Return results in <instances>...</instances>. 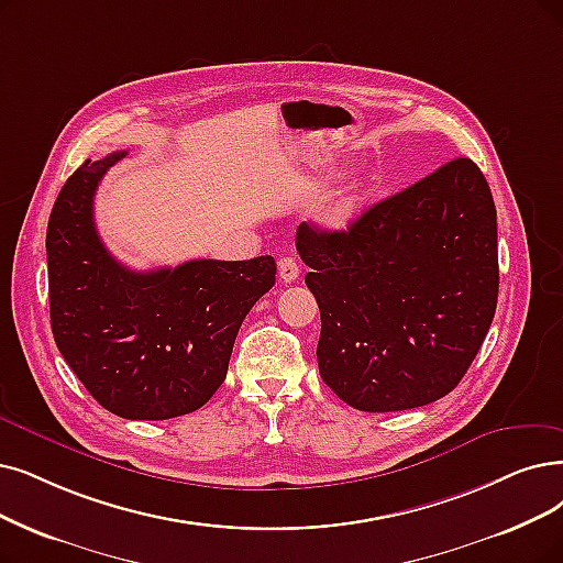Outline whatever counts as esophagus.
I'll return each instance as SVG.
<instances>
[{
  "mask_svg": "<svg viewBox=\"0 0 563 563\" xmlns=\"http://www.w3.org/2000/svg\"><path fill=\"white\" fill-rule=\"evenodd\" d=\"M277 267H279L282 282H286V284L288 282H296L300 277V265H298V261L294 256H282Z\"/></svg>",
  "mask_w": 563,
  "mask_h": 563,
  "instance_id": "1",
  "label": "esophagus"
}]
</instances>
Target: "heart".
<instances>
[{"label":"heart","mask_w":563,"mask_h":563,"mask_svg":"<svg viewBox=\"0 0 563 563\" xmlns=\"http://www.w3.org/2000/svg\"><path fill=\"white\" fill-rule=\"evenodd\" d=\"M367 198V179L360 170H349L336 187L325 196L319 210V223L325 229L340 231L355 221L365 206Z\"/></svg>","instance_id":"obj_1"}]
</instances>
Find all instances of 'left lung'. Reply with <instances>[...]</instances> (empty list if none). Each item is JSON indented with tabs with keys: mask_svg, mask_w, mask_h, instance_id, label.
<instances>
[{
	"mask_svg": "<svg viewBox=\"0 0 563 563\" xmlns=\"http://www.w3.org/2000/svg\"><path fill=\"white\" fill-rule=\"evenodd\" d=\"M296 246L321 309L319 372L336 397L384 413L460 384L499 296L497 208L474 162H445L346 231L305 221Z\"/></svg>",
	"mask_w": 563,
	"mask_h": 563,
	"instance_id": "left-lung-1",
	"label": "left lung"
}]
</instances>
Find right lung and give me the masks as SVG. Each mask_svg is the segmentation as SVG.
Listing matches in <instances>:
<instances>
[{
	"instance_id": "1",
	"label": "right lung",
	"mask_w": 563,
	"mask_h": 563,
	"mask_svg": "<svg viewBox=\"0 0 563 563\" xmlns=\"http://www.w3.org/2000/svg\"><path fill=\"white\" fill-rule=\"evenodd\" d=\"M126 152L85 162L48 221V296L55 344L103 409L126 420L191 413L229 372L246 313L275 286L273 256L187 261L136 273L95 227V194Z\"/></svg>"
}]
</instances>
